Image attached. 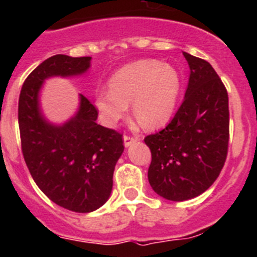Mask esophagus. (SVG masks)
Here are the masks:
<instances>
[{
  "instance_id": "34e87169",
  "label": "esophagus",
  "mask_w": 257,
  "mask_h": 257,
  "mask_svg": "<svg viewBox=\"0 0 257 257\" xmlns=\"http://www.w3.org/2000/svg\"><path fill=\"white\" fill-rule=\"evenodd\" d=\"M140 138H138V136H128V135H124L123 136V144L124 147H130V145H133L134 143H136L138 140H139Z\"/></svg>"
}]
</instances>
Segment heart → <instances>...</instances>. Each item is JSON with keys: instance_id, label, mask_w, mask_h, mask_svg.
<instances>
[{"instance_id": "1", "label": "heart", "mask_w": 257, "mask_h": 257, "mask_svg": "<svg viewBox=\"0 0 257 257\" xmlns=\"http://www.w3.org/2000/svg\"><path fill=\"white\" fill-rule=\"evenodd\" d=\"M180 88V76L172 65L144 59L118 69L110 86L97 87L94 104L105 126H115L133 103L136 119L147 128H157L174 114Z\"/></svg>"}]
</instances>
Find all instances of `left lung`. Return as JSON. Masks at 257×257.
<instances>
[{
    "label": "left lung",
    "mask_w": 257,
    "mask_h": 257,
    "mask_svg": "<svg viewBox=\"0 0 257 257\" xmlns=\"http://www.w3.org/2000/svg\"><path fill=\"white\" fill-rule=\"evenodd\" d=\"M190 69L180 108L160 133L144 139L152 153L151 187L169 201H187L208 189L225 163L228 92L208 61L183 52Z\"/></svg>",
    "instance_id": "8db88e82"
}]
</instances>
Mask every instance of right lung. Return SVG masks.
<instances>
[{
  "label": "right lung",
  "mask_w": 257,
  "mask_h": 257,
  "mask_svg": "<svg viewBox=\"0 0 257 257\" xmlns=\"http://www.w3.org/2000/svg\"><path fill=\"white\" fill-rule=\"evenodd\" d=\"M90 65V56L46 59L24 81L18 109L23 156L35 183L54 203L81 213L97 210L110 197L124 149L122 135L96 123V108L82 94L73 117L51 123L41 109L40 92L47 78L82 76Z\"/></svg>",
  "instance_id": "1"
}]
</instances>
